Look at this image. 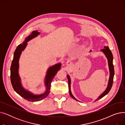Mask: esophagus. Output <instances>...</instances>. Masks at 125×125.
Returning a JSON list of instances; mask_svg holds the SVG:
<instances>
[{
	"label": "esophagus",
	"mask_w": 125,
	"mask_h": 125,
	"mask_svg": "<svg viewBox=\"0 0 125 125\" xmlns=\"http://www.w3.org/2000/svg\"><path fill=\"white\" fill-rule=\"evenodd\" d=\"M66 65L68 67H71L72 66V65H73V63H72V62H71L70 61H67L66 63Z\"/></svg>",
	"instance_id": "obj_1"
}]
</instances>
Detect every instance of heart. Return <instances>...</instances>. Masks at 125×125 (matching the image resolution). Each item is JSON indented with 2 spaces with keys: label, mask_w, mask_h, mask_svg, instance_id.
Listing matches in <instances>:
<instances>
[{
  "label": "heart",
  "mask_w": 125,
  "mask_h": 125,
  "mask_svg": "<svg viewBox=\"0 0 125 125\" xmlns=\"http://www.w3.org/2000/svg\"><path fill=\"white\" fill-rule=\"evenodd\" d=\"M80 41V39H76V42H79Z\"/></svg>",
  "instance_id": "b5f03b06"
}]
</instances>
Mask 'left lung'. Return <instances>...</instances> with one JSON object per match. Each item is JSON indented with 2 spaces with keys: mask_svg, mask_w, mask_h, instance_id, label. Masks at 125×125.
Returning a JSON list of instances; mask_svg holds the SVG:
<instances>
[{
  "mask_svg": "<svg viewBox=\"0 0 125 125\" xmlns=\"http://www.w3.org/2000/svg\"><path fill=\"white\" fill-rule=\"evenodd\" d=\"M101 52H102L105 55V56H106V58L107 59V61H108V67H109V80H108V84H107V87L106 89V90L104 91V92L101 94L99 97H98L97 99H96L94 102L100 99L101 98H102V97H103L104 96H105L106 95H107L109 92L110 91L111 87H112L113 86V80H114V74H115V71H114V66L113 65V56L112 54V52H111V51L110 50V49H109L108 47H104V49H102L101 51ZM90 52H91V50L90 51ZM67 77L68 80V87H69V92L70 94V96L74 99V100L79 101L78 100H77L76 98L73 96V94L71 93V80L70 76L68 74L67 75ZM80 102V101H79Z\"/></svg>",
  "mask_w": 125,
  "mask_h": 125,
  "instance_id": "obj_1",
  "label": "left lung"
}]
</instances>
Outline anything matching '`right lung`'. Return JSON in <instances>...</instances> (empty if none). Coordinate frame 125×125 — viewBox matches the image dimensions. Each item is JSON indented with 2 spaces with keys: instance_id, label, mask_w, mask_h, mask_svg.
I'll list each match as a JSON object with an SVG mask.
<instances>
[{
  "instance_id": "1",
  "label": "right lung",
  "mask_w": 125,
  "mask_h": 125,
  "mask_svg": "<svg viewBox=\"0 0 125 125\" xmlns=\"http://www.w3.org/2000/svg\"><path fill=\"white\" fill-rule=\"evenodd\" d=\"M41 34L40 32L35 30L31 32V34L26 37L22 43L19 44L16 48L14 54V58L11 62L10 66V81L12 86L15 91L24 99L28 101L36 102L40 101L47 97L50 93L51 83L53 80L57 72L60 69L61 63H57L50 67L46 73L44 79V85L46 90L41 94H34L28 90H26L22 86L21 77L19 74V59L23 51L27 45V42L31 39L37 37Z\"/></svg>"
}]
</instances>
